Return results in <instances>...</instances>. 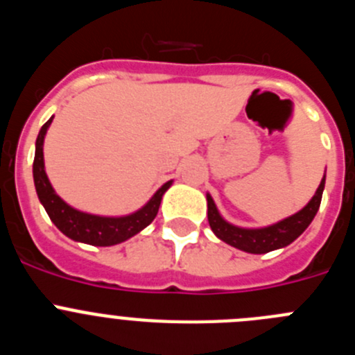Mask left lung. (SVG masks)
Returning a JSON list of instances; mask_svg holds the SVG:
<instances>
[{
    "instance_id": "1",
    "label": "left lung",
    "mask_w": 355,
    "mask_h": 355,
    "mask_svg": "<svg viewBox=\"0 0 355 355\" xmlns=\"http://www.w3.org/2000/svg\"><path fill=\"white\" fill-rule=\"evenodd\" d=\"M325 187V175L324 180L320 181V187L316 188L313 199L304 206L300 211L295 215L288 216L284 220L272 224L268 227H258V229H247L238 227V225L229 224L222 218V215L216 209L215 202H213L211 196L206 193V200H208V222L213 233L220 238L222 241L229 243L231 247L243 250V252L250 254H265L275 249H283V247L290 245L291 241L297 240L300 234L307 229V225L311 224L315 218L316 211L322 202V193H324Z\"/></svg>"
}]
</instances>
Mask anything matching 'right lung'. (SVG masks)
<instances>
[{
	"mask_svg": "<svg viewBox=\"0 0 355 355\" xmlns=\"http://www.w3.org/2000/svg\"><path fill=\"white\" fill-rule=\"evenodd\" d=\"M53 122V117L49 119L39 131L35 142V159H33V181H35V190L39 200L48 211L49 218L53 224L60 229L65 236H69L74 241L81 243H89L96 247H110L117 245L121 241H126L128 238L135 236L140 233L144 227L155 220L158 215L159 205H162L163 193L171 188L172 181H167L159 188L155 196L147 200V205L142 206L139 211L131 213L124 216H99L90 215V213L80 211V209L72 208L56 196L53 190L51 183L48 180V174L44 171V137L48 131L49 124Z\"/></svg>",
	"mask_w": 355,
	"mask_h": 355,
	"instance_id": "obj_1",
	"label": "right lung"
}]
</instances>
